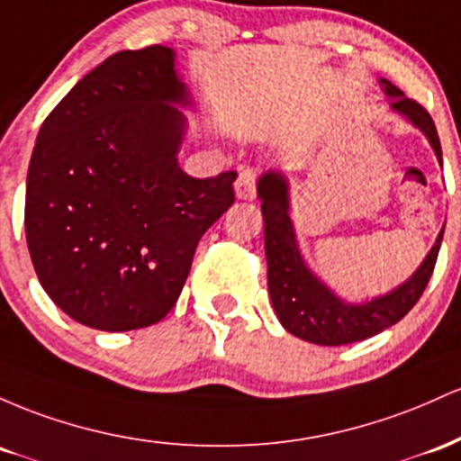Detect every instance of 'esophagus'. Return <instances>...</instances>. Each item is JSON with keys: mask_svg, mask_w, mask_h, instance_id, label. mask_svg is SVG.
Returning <instances> with one entry per match:
<instances>
[{"mask_svg": "<svg viewBox=\"0 0 461 461\" xmlns=\"http://www.w3.org/2000/svg\"><path fill=\"white\" fill-rule=\"evenodd\" d=\"M235 194L240 200H252L257 195V169L244 167L237 176Z\"/></svg>", "mask_w": 461, "mask_h": 461, "instance_id": "34e87169", "label": "esophagus"}]
</instances>
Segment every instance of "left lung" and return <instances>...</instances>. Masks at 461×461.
<instances>
[{
    "instance_id": "obj_1",
    "label": "left lung",
    "mask_w": 461,
    "mask_h": 461,
    "mask_svg": "<svg viewBox=\"0 0 461 461\" xmlns=\"http://www.w3.org/2000/svg\"><path fill=\"white\" fill-rule=\"evenodd\" d=\"M384 91L392 97V108L407 117L436 149L442 161V148L436 123L416 100L405 97L392 82L381 80ZM261 198V213L266 221V257H267V289L278 320L289 333L304 342L320 346H342L361 342L381 333L411 312L413 304L425 292L433 267H436L444 230H439L436 244L422 266L413 272L410 281L402 283L385 296L372 298L364 304H348L335 296L315 274L304 266L300 255L292 220H289V191L285 176L267 172L257 185Z\"/></svg>"
}]
</instances>
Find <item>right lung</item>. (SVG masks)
<instances>
[{
  "mask_svg": "<svg viewBox=\"0 0 461 461\" xmlns=\"http://www.w3.org/2000/svg\"><path fill=\"white\" fill-rule=\"evenodd\" d=\"M187 89L165 45L108 56L41 126L25 240L48 296L85 327L132 330L169 313L200 237L235 203V172L191 178L178 154Z\"/></svg>",
  "mask_w": 461,
  "mask_h": 461,
  "instance_id": "add662e5",
  "label": "right lung"
}]
</instances>
